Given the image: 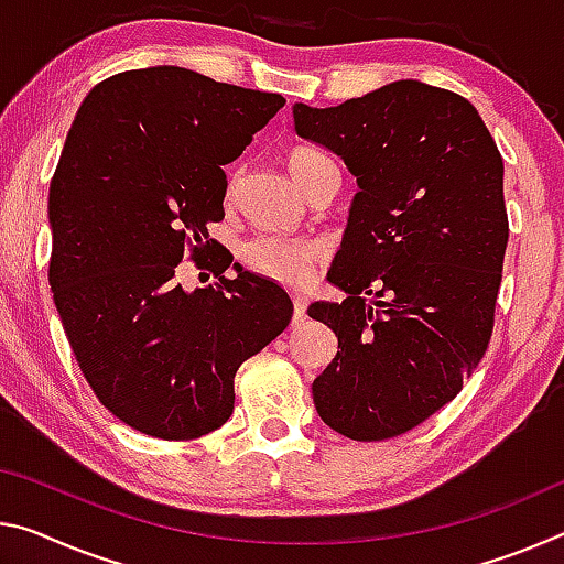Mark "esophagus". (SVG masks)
I'll return each instance as SVG.
<instances>
[{"label":"esophagus","mask_w":564,"mask_h":564,"mask_svg":"<svg viewBox=\"0 0 564 564\" xmlns=\"http://www.w3.org/2000/svg\"><path fill=\"white\" fill-rule=\"evenodd\" d=\"M306 321V301H303L301 296L293 299V324H303Z\"/></svg>","instance_id":"obj_1"}]
</instances>
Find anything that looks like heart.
I'll list each match as a JSON object with an SVG mask.
<instances>
[{
	"mask_svg": "<svg viewBox=\"0 0 564 564\" xmlns=\"http://www.w3.org/2000/svg\"><path fill=\"white\" fill-rule=\"evenodd\" d=\"M285 167L293 181L303 191H311L324 175V170L334 167V160L316 148L296 145L285 153ZM236 195V177L228 183V200ZM240 258L258 275L273 279L285 285H296L308 279L311 268L324 258V246L314 238H289V236H256L240 250Z\"/></svg>",
	"mask_w": 564,
	"mask_h": 564,
	"instance_id": "1",
	"label": "heart"
}]
</instances>
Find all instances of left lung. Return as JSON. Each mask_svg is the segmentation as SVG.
<instances>
[{"mask_svg": "<svg viewBox=\"0 0 564 564\" xmlns=\"http://www.w3.org/2000/svg\"><path fill=\"white\" fill-rule=\"evenodd\" d=\"M293 122L361 187L328 271L348 299L308 308L341 348L314 404L348 440H391L449 404L489 346L509 238L502 155L475 105L416 79L296 105Z\"/></svg>", "mask_w": 564, "mask_h": 564, "instance_id": "left-lung-1", "label": "left lung"}]
</instances>
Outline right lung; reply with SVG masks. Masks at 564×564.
I'll return each mask as SVG.
<instances>
[{
    "mask_svg": "<svg viewBox=\"0 0 564 564\" xmlns=\"http://www.w3.org/2000/svg\"><path fill=\"white\" fill-rule=\"evenodd\" d=\"M283 105L193 69H128L89 89L67 132L50 183V285L89 389L142 434L216 432L240 364L291 324L289 293L240 268L223 275L234 256L214 257L205 228L226 218L223 165ZM185 254H212L219 283L187 294L174 275Z\"/></svg>",
    "mask_w": 564,
    "mask_h": 564,
    "instance_id": "right-lung-1",
    "label": "right lung"
}]
</instances>
